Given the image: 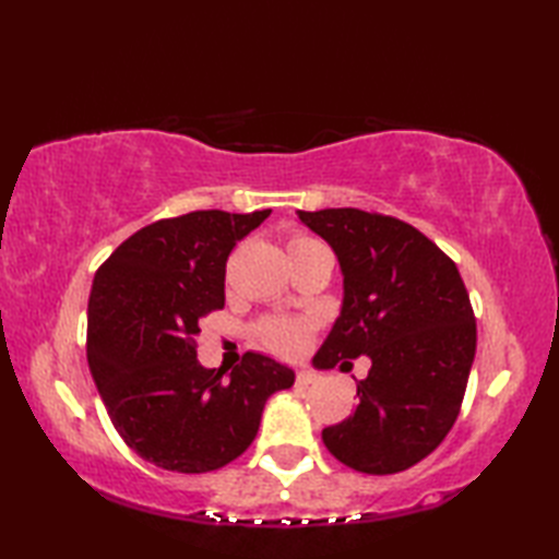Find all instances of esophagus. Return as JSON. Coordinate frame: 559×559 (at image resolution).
I'll return each instance as SVG.
<instances>
[{
	"instance_id": "esophagus-1",
	"label": "esophagus",
	"mask_w": 559,
	"mask_h": 559,
	"mask_svg": "<svg viewBox=\"0 0 559 559\" xmlns=\"http://www.w3.org/2000/svg\"><path fill=\"white\" fill-rule=\"evenodd\" d=\"M317 372L314 370H310V367H300L298 370V384H302V386H307V384H314L317 382Z\"/></svg>"
}]
</instances>
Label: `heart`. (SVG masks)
I'll use <instances>...</instances> for the list:
<instances>
[{
  "mask_svg": "<svg viewBox=\"0 0 559 559\" xmlns=\"http://www.w3.org/2000/svg\"><path fill=\"white\" fill-rule=\"evenodd\" d=\"M307 242H317L312 237H293L288 247H298ZM261 341L264 346L278 355H298L307 346V329L305 324L288 322V319H273L261 326Z\"/></svg>",
  "mask_w": 559,
  "mask_h": 559,
  "instance_id": "heart-1",
  "label": "heart"
}]
</instances>
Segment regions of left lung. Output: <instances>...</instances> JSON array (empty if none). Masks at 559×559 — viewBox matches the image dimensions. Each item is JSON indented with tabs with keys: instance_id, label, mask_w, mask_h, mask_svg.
<instances>
[{
	"instance_id": "8db88e82",
	"label": "left lung",
	"mask_w": 559,
	"mask_h": 559,
	"mask_svg": "<svg viewBox=\"0 0 559 559\" xmlns=\"http://www.w3.org/2000/svg\"><path fill=\"white\" fill-rule=\"evenodd\" d=\"M334 249L343 273L341 314L317 370L367 355L358 406L324 427L326 449L346 466L389 476L442 444L456 423L476 358V317L461 273L413 225L360 209L298 211Z\"/></svg>"
}]
</instances>
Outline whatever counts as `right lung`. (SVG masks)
<instances>
[{
    "label": "right lung",
    "instance_id": "right-lung-1",
    "mask_svg": "<svg viewBox=\"0 0 559 559\" xmlns=\"http://www.w3.org/2000/svg\"><path fill=\"white\" fill-rule=\"evenodd\" d=\"M254 213L192 211L151 223L93 278L88 367L115 430L141 459L177 473L216 471L257 437L271 394L295 372L245 353L225 379L197 360L199 322L225 305V261L259 228Z\"/></svg>",
    "mask_w": 559,
    "mask_h": 559
}]
</instances>
